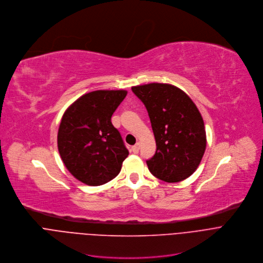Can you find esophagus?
I'll return each mask as SVG.
<instances>
[{
    "mask_svg": "<svg viewBox=\"0 0 263 263\" xmlns=\"http://www.w3.org/2000/svg\"><path fill=\"white\" fill-rule=\"evenodd\" d=\"M132 150H133L134 153H138L139 150H140V143L138 142L136 145H134V146L132 147Z\"/></svg>",
    "mask_w": 263,
    "mask_h": 263,
    "instance_id": "obj_1",
    "label": "esophagus"
}]
</instances>
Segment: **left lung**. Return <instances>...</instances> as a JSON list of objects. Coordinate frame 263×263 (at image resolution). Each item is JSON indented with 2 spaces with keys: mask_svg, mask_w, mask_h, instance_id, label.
<instances>
[{
  "mask_svg": "<svg viewBox=\"0 0 263 263\" xmlns=\"http://www.w3.org/2000/svg\"><path fill=\"white\" fill-rule=\"evenodd\" d=\"M132 90L147 109L156 142L155 154L146 161L149 171L166 182L190 177L206 148L204 121L196 104L170 84L151 83Z\"/></svg>",
  "mask_w": 263,
  "mask_h": 263,
  "instance_id": "1",
  "label": "left lung"
}]
</instances>
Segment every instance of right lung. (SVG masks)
<instances>
[{
  "instance_id": "obj_1",
  "label": "right lung",
  "mask_w": 263,
  "mask_h": 263,
  "mask_svg": "<svg viewBox=\"0 0 263 263\" xmlns=\"http://www.w3.org/2000/svg\"><path fill=\"white\" fill-rule=\"evenodd\" d=\"M125 90L84 94L65 111L58 130V149L67 170L81 182L101 185L115 178L128 155L111 121Z\"/></svg>"
}]
</instances>
